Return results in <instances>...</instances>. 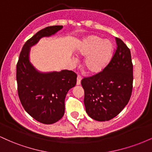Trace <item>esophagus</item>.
<instances>
[{
    "label": "esophagus",
    "mask_w": 152,
    "mask_h": 152,
    "mask_svg": "<svg viewBox=\"0 0 152 152\" xmlns=\"http://www.w3.org/2000/svg\"><path fill=\"white\" fill-rule=\"evenodd\" d=\"M81 79H82L81 76H80V75H78V76H77V81H76V84H77V85L81 84Z\"/></svg>",
    "instance_id": "obj_1"
}]
</instances>
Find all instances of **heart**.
<instances>
[{
  "instance_id": "b5f03b06",
  "label": "heart",
  "mask_w": 152,
  "mask_h": 152,
  "mask_svg": "<svg viewBox=\"0 0 152 152\" xmlns=\"http://www.w3.org/2000/svg\"><path fill=\"white\" fill-rule=\"evenodd\" d=\"M78 53L86 56L84 66L90 74L101 71L107 65L112 56V43L108 40H103L99 36H91L81 43Z\"/></svg>"
}]
</instances>
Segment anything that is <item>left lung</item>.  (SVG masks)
I'll return each mask as SVG.
<instances>
[{
  "instance_id": "1",
  "label": "left lung",
  "mask_w": 152,
  "mask_h": 152,
  "mask_svg": "<svg viewBox=\"0 0 152 152\" xmlns=\"http://www.w3.org/2000/svg\"><path fill=\"white\" fill-rule=\"evenodd\" d=\"M115 39L116 48L107 66L100 72L81 80L86 113L99 121L117 116L129 102L133 89L130 49L121 39Z\"/></svg>"
}]
</instances>
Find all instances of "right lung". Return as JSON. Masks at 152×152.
Listing matches in <instances>:
<instances>
[{"label":"right lung","mask_w":152,"mask_h":152,"mask_svg":"<svg viewBox=\"0 0 152 152\" xmlns=\"http://www.w3.org/2000/svg\"><path fill=\"white\" fill-rule=\"evenodd\" d=\"M62 28L48 26L29 38L23 46L16 65L17 90L23 107L34 119L45 124L56 123L63 117L66 96L76 84L77 75L68 70L38 72L29 61V50L40 38L51 36Z\"/></svg>","instance_id":"obj_1"}]
</instances>
